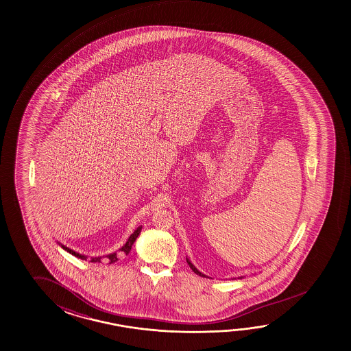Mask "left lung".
<instances>
[{
	"instance_id": "8db88e82",
	"label": "left lung",
	"mask_w": 351,
	"mask_h": 351,
	"mask_svg": "<svg viewBox=\"0 0 351 351\" xmlns=\"http://www.w3.org/2000/svg\"><path fill=\"white\" fill-rule=\"evenodd\" d=\"M186 263H188V265H189V267H191V269H193V272H194V274H199V276H200V277H206V278H209V277H208V276H206V274H202V272H200V271H199L198 268L195 267V266H194V265H193V263H191V260H189V258H188V257H186ZM241 278H243V277H239V280H241ZM234 280H235V278H234Z\"/></svg>"
}]
</instances>
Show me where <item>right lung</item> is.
Listing matches in <instances>:
<instances>
[{
    "label": "right lung",
    "mask_w": 351,
    "mask_h": 351,
    "mask_svg": "<svg viewBox=\"0 0 351 351\" xmlns=\"http://www.w3.org/2000/svg\"><path fill=\"white\" fill-rule=\"evenodd\" d=\"M141 230H142V226H138L137 229L134 230V232H132V234L130 235V237H128L126 243L122 246L121 249H119V251H116V252H112V254H108V256H105L108 263H114V262L119 261V258H120V257H122V256H128V254H130V251L132 249V245H134V241H136V239H137L138 235H140ZM59 243V246H60L62 249L65 250L66 252H69L71 255L75 256V257L80 258V260H86V258H88V256L82 255V254H79V252H75L74 250L66 247V246L63 245V243ZM102 260H104V256H97V257H91V258H90V261L91 262H101Z\"/></svg>",
    "instance_id": "obj_1"
}]
</instances>
